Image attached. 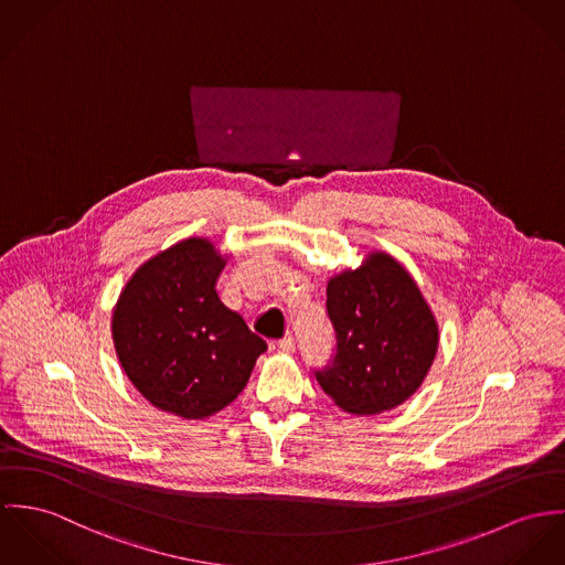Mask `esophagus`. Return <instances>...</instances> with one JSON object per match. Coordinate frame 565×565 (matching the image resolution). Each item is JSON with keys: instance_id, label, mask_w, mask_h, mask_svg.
Segmentation results:
<instances>
[{"instance_id": "obj_1", "label": "esophagus", "mask_w": 565, "mask_h": 565, "mask_svg": "<svg viewBox=\"0 0 565 565\" xmlns=\"http://www.w3.org/2000/svg\"><path fill=\"white\" fill-rule=\"evenodd\" d=\"M277 349L284 351V353H292V351L297 349V342H295L292 335H286V338H281V340L277 342Z\"/></svg>"}]
</instances>
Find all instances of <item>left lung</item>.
<instances>
[{
	"instance_id": "obj_1",
	"label": "left lung",
	"mask_w": 565,
	"mask_h": 565,
	"mask_svg": "<svg viewBox=\"0 0 565 565\" xmlns=\"http://www.w3.org/2000/svg\"><path fill=\"white\" fill-rule=\"evenodd\" d=\"M335 355L316 371L333 403L373 416L405 403L438 353V322L412 275L387 253H369L360 268L327 284Z\"/></svg>"
}]
</instances>
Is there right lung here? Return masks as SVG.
<instances>
[{
  "mask_svg": "<svg viewBox=\"0 0 565 565\" xmlns=\"http://www.w3.org/2000/svg\"><path fill=\"white\" fill-rule=\"evenodd\" d=\"M225 257L186 238L147 259L113 312L127 379L158 409L186 420L227 407L247 385L266 342L216 292Z\"/></svg>",
  "mask_w": 565,
  "mask_h": 565,
  "instance_id": "add662e5",
  "label": "right lung"
}]
</instances>
